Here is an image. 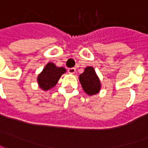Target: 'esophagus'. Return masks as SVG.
Listing matches in <instances>:
<instances>
[{"label":"esophagus","mask_w":148,"mask_h":148,"mask_svg":"<svg viewBox=\"0 0 148 148\" xmlns=\"http://www.w3.org/2000/svg\"><path fill=\"white\" fill-rule=\"evenodd\" d=\"M67 71H68V73H69V74H74V73H75L76 70H75V68L72 67V68H69Z\"/></svg>","instance_id":"34e87169"}]
</instances>
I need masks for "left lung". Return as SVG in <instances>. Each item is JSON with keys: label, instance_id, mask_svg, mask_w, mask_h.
Returning <instances> with one entry per match:
<instances>
[{"label": "left lung", "instance_id": "8db88e82", "mask_svg": "<svg viewBox=\"0 0 148 148\" xmlns=\"http://www.w3.org/2000/svg\"><path fill=\"white\" fill-rule=\"evenodd\" d=\"M79 81L87 94L93 95L99 92L101 82L93 67L88 66L86 68L83 73L79 75Z\"/></svg>", "mask_w": 148, "mask_h": 148}]
</instances>
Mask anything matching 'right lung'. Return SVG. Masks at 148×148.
I'll return each instance as SVG.
<instances>
[{"label":"right lung","instance_id":"add662e5","mask_svg":"<svg viewBox=\"0 0 148 148\" xmlns=\"http://www.w3.org/2000/svg\"><path fill=\"white\" fill-rule=\"evenodd\" d=\"M66 72L65 68L57 67L54 63L49 62L42 73L38 76V83L43 90H47L54 87L58 82L61 75Z\"/></svg>","mask_w":148,"mask_h":148}]
</instances>
